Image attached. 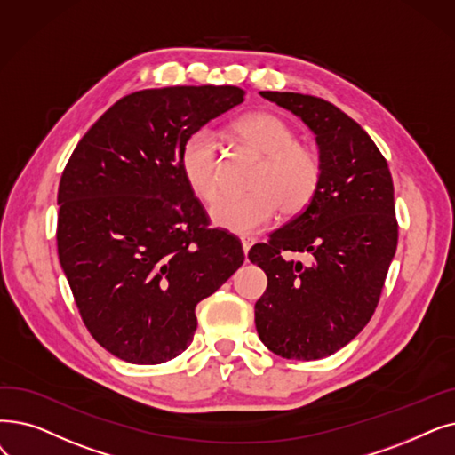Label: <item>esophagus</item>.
Wrapping results in <instances>:
<instances>
[{"label": "esophagus", "mask_w": 455, "mask_h": 455, "mask_svg": "<svg viewBox=\"0 0 455 455\" xmlns=\"http://www.w3.org/2000/svg\"><path fill=\"white\" fill-rule=\"evenodd\" d=\"M242 247H243V252L247 254L249 251H251V247L256 243V240L254 238H251V235H242Z\"/></svg>", "instance_id": "obj_1"}]
</instances>
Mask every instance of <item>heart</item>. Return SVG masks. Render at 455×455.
<instances>
[{
  "label": "heart",
  "mask_w": 455,
  "mask_h": 455,
  "mask_svg": "<svg viewBox=\"0 0 455 455\" xmlns=\"http://www.w3.org/2000/svg\"><path fill=\"white\" fill-rule=\"evenodd\" d=\"M234 137L264 156L249 182L251 193L223 196L210 217L215 227L235 234L264 230L281 210L283 215H298L308 208L322 184V160L312 147L298 143L295 132L281 116L251 113L232 124ZM182 174L204 203H213L223 189L220 143L208 130L189 135L180 150Z\"/></svg>",
  "instance_id": "obj_1"
}]
</instances>
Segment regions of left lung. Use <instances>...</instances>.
Instances as JSON below:
<instances>
[{"label": "left lung", "instance_id": "left-lung-1", "mask_svg": "<svg viewBox=\"0 0 455 455\" xmlns=\"http://www.w3.org/2000/svg\"><path fill=\"white\" fill-rule=\"evenodd\" d=\"M260 94L314 132L323 172L308 208L249 251L267 275L254 323L275 355L323 359L357 337L379 303L398 245L392 176L371 137L337 106L299 92ZM290 251H308L311 262L288 261Z\"/></svg>", "mask_w": 455, "mask_h": 455}]
</instances>
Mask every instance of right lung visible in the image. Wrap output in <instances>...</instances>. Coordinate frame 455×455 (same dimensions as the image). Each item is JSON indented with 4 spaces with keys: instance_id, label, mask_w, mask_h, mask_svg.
Returning <instances> with one entry per match:
<instances>
[{
    "instance_id": "1",
    "label": "right lung",
    "mask_w": 455,
    "mask_h": 455,
    "mask_svg": "<svg viewBox=\"0 0 455 455\" xmlns=\"http://www.w3.org/2000/svg\"><path fill=\"white\" fill-rule=\"evenodd\" d=\"M232 85L164 87L115 102L82 137L57 193V252L92 339L132 364H162L191 344L195 307L245 254L210 228L180 150L243 102Z\"/></svg>"
}]
</instances>
